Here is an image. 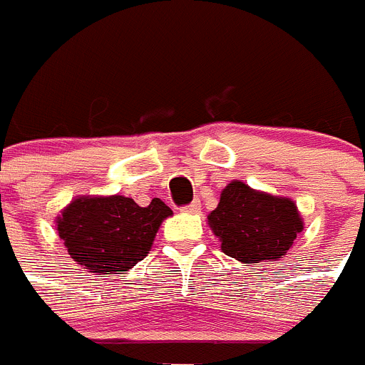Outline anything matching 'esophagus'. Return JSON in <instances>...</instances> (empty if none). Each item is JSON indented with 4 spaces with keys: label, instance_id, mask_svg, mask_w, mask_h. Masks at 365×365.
<instances>
[{
    "label": "esophagus",
    "instance_id": "34e87169",
    "mask_svg": "<svg viewBox=\"0 0 365 365\" xmlns=\"http://www.w3.org/2000/svg\"><path fill=\"white\" fill-rule=\"evenodd\" d=\"M180 210L188 212V214H197V212H201V201H199V199H193V201L190 202V205L182 206Z\"/></svg>",
    "mask_w": 365,
    "mask_h": 365
}]
</instances>
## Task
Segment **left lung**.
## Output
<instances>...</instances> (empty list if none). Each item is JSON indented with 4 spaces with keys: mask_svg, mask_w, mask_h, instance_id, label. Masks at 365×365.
I'll return each instance as SVG.
<instances>
[{
    "mask_svg": "<svg viewBox=\"0 0 365 365\" xmlns=\"http://www.w3.org/2000/svg\"><path fill=\"white\" fill-rule=\"evenodd\" d=\"M208 225L221 240V250L241 263L278 259L303 230L294 202L256 192L241 180L222 190Z\"/></svg>",
    "mask_w": 365,
    "mask_h": 365,
    "instance_id": "obj_1",
    "label": "left lung"
}]
</instances>
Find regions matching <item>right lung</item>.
<instances>
[{
    "instance_id": "add662e5",
    "label": "right lung",
    "mask_w": 365,
    "mask_h": 365,
    "mask_svg": "<svg viewBox=\"0 0 365 365\" xmlns=\"http://www.w3.org/2000/svg\"><path fill=\"white\" fill-rule=\"evenodd\" d=\"M172 208L155 197L138 206L124 195L74 199L56 219L58 234L78 265L96 274H125L150 254Z\"/></svg>"
}]
</instances>
